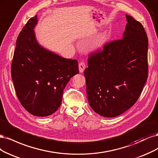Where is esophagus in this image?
<instances>
[{"mask_svg":"<svg viewBox=\"0 0 158 158\" xmlns=\"http://www.w3.org/2000/svg\"><path fill=\"white\" fill-rule=\"evenodd\" d=\"M86 68V64L84 62H81L79 64V69L80 73H83Z\"/></svg>","mask_w":158,"mask_h":158,"instance_id":"obj_1","label":"esophagus"}]
</instances>
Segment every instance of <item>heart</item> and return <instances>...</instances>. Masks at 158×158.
Listing matches in <instances>:
<instances>
[{
    "label": "heart",
    "mask_w": 158,
    "mask_h": 158,
    "mask_svg": "<svg viewBox=\"0 0 158 158\" xmlns=\"http://www.w3.org/2000/svg\"><path fill=\"white\" fill-rule=\"evenodd\" d=\"M101 43H102V40H99V41L97 43V44H100Z\"/></svg>",
    "instance_id": "1"
}]
</instances>
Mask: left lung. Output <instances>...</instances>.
Instances as JSON below:
<instances>
[{
    "instance_id": "left-lung-1",
    "label": "left lung",
    "mask_w": 158,
    "mask_h": 158,
    "mask_svg": "<svg viewBox=\"0 0 158 158\" xmlns=\"http://www.w3.org/2000/svg\"><path fill=\"white\" fill-rule=\"evenodd\" d=\"M123 38L89 54L85 69L89 104L98 114L114 118L135 104L148 75V40L143 25L129 15Z\"/></svg>"
}]
</instances>
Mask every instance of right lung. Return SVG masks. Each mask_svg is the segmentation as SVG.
<instances>
[{
  "label": "right lung",
  "instance_id": "1",
  "mask_svg": "<svg viewBox=\"0 0 158 158\" xmlns=\"http://www.w3.org/2000/svg\"><path fill=\"white\" fill-rule=\"evenodd\" d=\"M37 16L19 33L11 66L12 79L19 102L33 115L46 117L61 105L64 89L79 73L77 60L66 59L42 48L33 28Z\"/></svg>",
  "mask_w": 158,
  "mask_h": 158
}]
</instances>
